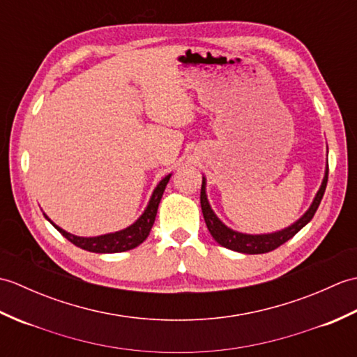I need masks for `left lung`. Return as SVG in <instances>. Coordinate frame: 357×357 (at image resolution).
<instances>
[{
	"label": "left lung",
	"instance_id": "obj_1",
	"mask_svg": "<svg viewBox=\"0 0 357 357\" xmlns=\"http://www.w3.org/2000/svg\"><path fill=\"white\" fill-rule=\"evenodd\" d=\"M327 183H328V172L325 173L324 183L319 188V192H317V195H316L312 207L308 208L307 213L302 216L298 222H294L291 227H288V229H285L282 231H278V233L256 234V236H253V234H242V233L227 229V227L216 218L213 210H211L208 206V201L206 198V183H204V181H202V187H201L202 215H204V219H206V224H207V229H208L210 234L215 238L218 244H221L225 248L234 250V252L247 253V255L268 253V252H273V250H276L282 244H285V242L288 239H291L294 234L302 229V227H305L310 221H312L317 207H319V204L324 198L325 188H327Z\"/></svg>",
	"mask_w": 357,
	"mask_h": 357
}]
</instances>
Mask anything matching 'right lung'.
<instances>
[{"label":"right lung","mask_w":357,"mask_h":357,"mask_svg":"<svg viewBox=\"0 0 357 357\" xmlns=\"http://www.w3.org/2000/svg\"><path fill=\"white\" fill-rule=\"evenodd\" d=\"M169 179H170V174L169 176H165L161 183L158 184L153 195H151V199L149 202L146 211H144L138 221H136L133 225H130L126 230L104 234V236H96V238H79V236H73V234L64 231L63 229H59V227L53 224L47 216L45 218L49 219V221L53 224V227H55V229L61 233L66 239H69L72 244H75L82 250H87V252H93V253L127 252V250L138 247L139 244H142V242L147 239L151 227H153V222H155L159 201H161V198H162V193L165 190L167 183H169Z\"/></svg>","instance_id":"obj_1"}]
</instances>
